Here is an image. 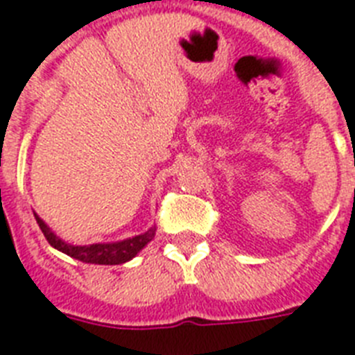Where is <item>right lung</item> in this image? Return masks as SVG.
<instances>
[{
  "instance_id": "add662e5",
  "label": "right lung",
  "mask_w": 355,
  "mask_h": 355,
  "mask_svg": "<svg viewBox=\"0 0 355 355\" xmlns=\"http://www.w3.org/2000/svg\"><path fill=\"white\" fill-rule=\"evenodd\" d=\"M35 219L38 223V227L46 236L47 243L51 245L53 248H57L60 252L68 254L71 258L79 259V261H85V263H96V265H119L125 263L128 259H132L136 254L141 250V248L147 245V243L155 237L156 228H149L147 232L139 234V236L128 237V239H123V241L116 243H94V245H85V247H79V245H69V243L62 241L57 234L53 232L51 228L47 227L46 223L42 221L40 217L35 214Z\"/></svg>"
}]
</instances>
